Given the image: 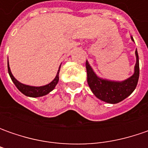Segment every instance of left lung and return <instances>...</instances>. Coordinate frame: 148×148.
Segmentation results:
<instances>
[{
  "label": "left lung",
  "mask_w": 148,
  "mask_h": 148,
  "mask_svg": "<svg viewBox=\"0 0 148 148\" xmlns=\"http://www.w3.org/2000/svg\"><path fill=\"white\" fill-rule=\"evenodd\" d=\"M132 41L134 38L131 36ZM136 64L134 66V74L122 82L111 81L99 77L86 61V66L87 71V82L93 94L100 100L109 104H117L134 92L139 78V58L138 51H135Z\"/></svg>",
  "instance_id": "8db88e82"
}]
</instances>
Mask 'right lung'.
<instances>
[{
    "label": "right lung",
    "mask_w": 148,
    "mask_h": 148,
    "mask_svg": "<svg viewBox=\"0 0 148 148\" xmlns=\"http://www.w3.org/2000/svg\"><path fill=\"white\" fill-rule=\"evenodd\" d=\"M7 66H8L9 75H10V78H11L13 83L15 85V86L17 87V89L20 90L21 93H23L25 95L29 96V97L35 98V97H40V96H43V95H48L55 88V86H57V84L58 83V81H59V71L61 65H60L58 71L57 72V75H56V77H55L53 80L50 83H49V84H47L45 86H33L25 85V84L20 82L18 80H16L14 78L13 74L11 73L10 68V65H9V61L8 62H7Z\"/></svg>",
    "instance_id": "right-lung-1"
}]
</instances>
